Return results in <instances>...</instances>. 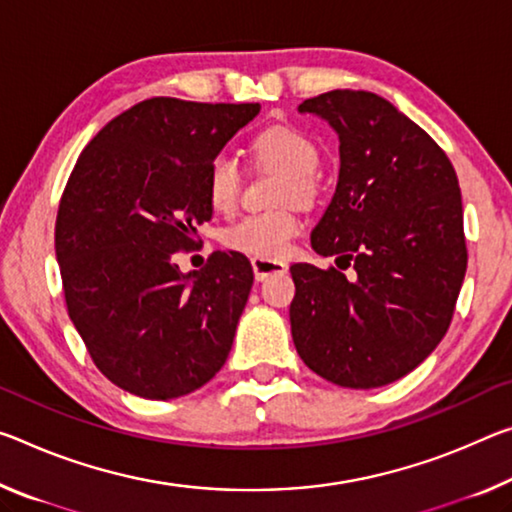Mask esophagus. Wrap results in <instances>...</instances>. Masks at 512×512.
Here are the masks:
<instances>
[{
	"label": "esophagus",
	"mask_w": 512,
	"mask_h": 512,
	"mask_svg": "<svg viewBox=\"0 0 512 512\" xmlns=\"http://www.w3.org/2000/svg\"><path fill=\"white\" fill-rule=\"evenodd\" d=\"M253 273L257 280H266L271 275H282L287 273V264L280 262V259H271V257H253Z\"/></svg>",
	"instance_id": "1"
}]
</instances>
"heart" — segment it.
<instances>
[{
	"label": "heart",
	"mask_w": 512,
	"mask_h": 512,
	"mask_svg": "<svg viewBox=\"0 0 512 512\" xmlns=\"http://www.w3.org/2000/svg\"><path fill=\"white\" fill-rule=\"evenodd\" d=\"M255 157L282 173L278 198L312 202L319 193L314 173L321 164V152L310 136L296 127L278 125L266 129L255 141ZM207 200L214 212L230 214L239 205L241 166L232 152H218L207 166L205 177ZM300 232V218L294 207H280L273 212L250 214L230 225L223 234L227 248L253 257H282L289 250L291 239Z\"/></svg>",
	"instance_id": "obj_1"
}]
</instances>
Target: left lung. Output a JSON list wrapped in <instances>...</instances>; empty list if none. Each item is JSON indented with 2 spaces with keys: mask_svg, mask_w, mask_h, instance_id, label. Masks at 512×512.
<instances>
[{
  "mask_svg": "<svg viewBox=\"0 0 512 512\" xmlns=\"http://www.w3.org/2000/svg\"><path fill=\"white\" fill-rule=\"evenodd\" d=\"M298 111L339 134V182L312 248L351 265L291 266V337L330 383L371 389L419 367L451 326L467 271L456 170L431 136L369 91H330Z\"/></svg>",
  "mask_w": 512,
  "mask_h": 512,
  "instance_id": "obj_1",
  "label": "left lung"
}]
</instances>
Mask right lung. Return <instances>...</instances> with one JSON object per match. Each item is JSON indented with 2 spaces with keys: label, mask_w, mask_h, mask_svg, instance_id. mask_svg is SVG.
Masks as SVG:
<instances>
[{
  "label": "right lung",
  "mask_w": 512,
  "mask_h": 512,
  "mask_svg": "<svg viewBox=\"0 0 512 512\" xmlns=\"http://www.w3.org/2000/svg\"><path fill=\"white\" fill-rule=\"evenodd\" d=\"M259 104L150 97L120 113L79 154L54 227L63 294L95 367L152 401L216 376L253 287L248 257L209 255L184 275L175 253L212 218L207 166Z\"/></svg>",
  "instance_id": "obj_1"
}]
</instances>
